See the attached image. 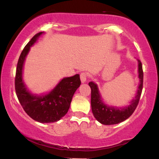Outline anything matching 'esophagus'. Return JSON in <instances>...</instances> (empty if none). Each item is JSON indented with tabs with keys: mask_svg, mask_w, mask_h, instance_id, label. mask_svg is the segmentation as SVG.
I'll return each mask as SVG.
<instances>
[{
	"mask_svg": "<svg viewBox=\"0 0 159 159\" xmlns=\"http://www.w3.org/2000/svg\"><path fill=\"white\" fill-rule=\"evenodd\" d=\"M80 78H81V83H85L87 81V74L85 73V72H82V73L80 75Z\"/></svg>",
	"mask_w": 159,
	"mask_h": 159,
	"instance_id": "1",
	"label": "esophagus"
}]
</instances>
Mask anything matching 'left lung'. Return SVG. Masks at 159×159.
<instances>
[{
    "label": "left lung",
    "instance_id": "1",
    "mask_svg": "<svg viewBox=\"0 0 159 159\" xmlns=\"http://www.w3.org/2000/svg\"><path fill=\"white\" fill-rule=\"evenodd\" d=\"M138 61V78L139 84L134 97L129 105L124 107H117L107 105L103 101L97 84L90 81L89 86L91 88V107L94 117L97 121L103 125H114L125 121L133 114L139 102L142 89H143V72L141 62Z\"/></svg>",
    "mask_w": 159,
    "mask_h": 159
}]
</instances>
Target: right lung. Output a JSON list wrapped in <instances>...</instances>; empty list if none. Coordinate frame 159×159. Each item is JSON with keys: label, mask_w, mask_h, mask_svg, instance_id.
<instances>
[{"label": "right lung", "mask_w": 159, "mask_h": 159, "mask_svg": "<svg viewBox=\"0 0 159 159\" xmlns=\"http://www.w3.org/2000/svg\"><path fill=\"white\" fill-rule=\"evenodd\" d=\"M44 32L36 34L23 49L18 61L15 79L16 93L20 104L27 115L42 123L59 121L68 112L75 91L81 85L80 75L63 78L48 93H33L27 89L23 80V69L30 48Z\"/></svg>", "instance_id": "1"}]
</instances>
